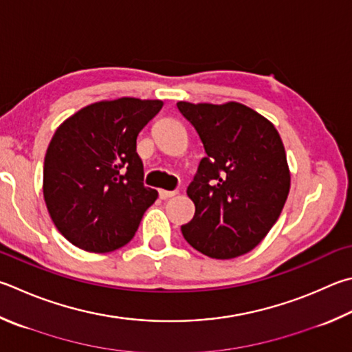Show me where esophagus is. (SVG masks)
<instances>
[{"label":"esophagus","mask_w":352,"mask_h":352,"mask_svg":"<svg viewBox=\"0 0 352 352\" xmlns=\"http://www.w3.org/2000/svg\"><path fill=\"white\" fill-rule=\"evenodd\" d=\"M158 194H160V198H162V200H166V198H170V197L177 195L178 190H164V189H160Z\"/></svg>","instance_id":"obj_1"}]
</instances>
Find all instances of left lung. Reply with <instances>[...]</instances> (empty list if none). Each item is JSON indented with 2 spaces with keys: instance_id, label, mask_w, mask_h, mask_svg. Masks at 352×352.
Masks as SVG:
<instances>
[{
  "instance_id": "obj_1",
  "label": "left lung",
  "mask_w": 352,
  "mask_h": 352,
  "mask_svg": "<svg viewBox=\"0 0 352 352\" xmlns=\"http://www.w3.org/2000/svg\"><path fill=\"white\" fill-rule=\"evenodd\" d=\"M177 107L208 154L188 186L195 215L182 226L183 237L210 258L240 257L266 237L289 194L282 138L270 120L237 101Z\"/></svg>"
}]
</instances>
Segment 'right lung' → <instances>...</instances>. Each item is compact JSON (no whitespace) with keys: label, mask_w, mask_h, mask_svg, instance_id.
I'll list each match as a JSON object with an SVG mask.
<instances>
[{"label":"right lung","mask_w":352,"mask_h":352,"mask_svg":"<svg viewBox=\"0 0 352 352\" xmlns=\"http://www.w3.org/2000/svg\"><path fill=\"white\" fill-rule=\"evenodd\" d=\"M162 107V100H103L55 131L44 157L43 194L54 225L74 246L111 252L135 235L158 197L143 184L137 137Z\"/></svg>","instance_id":"right-lung-1"}]
</instances>
